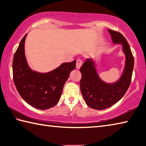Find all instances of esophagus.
Returning a JSON list of instances; mask_svg holds the SVG:
<instances>
[{
    "mask_svg": "<svg viewBox=\"0 0 146 146\" xmlns=\"http://www.w3.org/2000/svg\"><path fill=\"white\" fill-rule=\"evenodd\" d=\"M82 65V60L80 58H78L76 60V68L77 69H80V68Z\"/></svg>",
    "mask_w": 146,
    "mask_h": 146,
    "instance_id": "34e87169",
    "label": "esophagus"
}]
</instances>
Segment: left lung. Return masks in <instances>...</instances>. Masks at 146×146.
I'll list each match as a JSON object with an SVG mask.
<instances>
[{"label":"left lung","instance_id":"1","mask_svg":"<svg viewBox=\"0 0 146 146\" xmlns=\"http://www.w3.org/2000/svg\"><path fill=\"white\" fill-rule=\"evenodd\" d=\"M115 44H121L125 55V65L123 74L117 82L107 84L101 80L96 71L93 60H86L80 71L81 93L86 104L95 110H104L114 105L126 93L131 81L134 57L125 38L118 31L108 29Z\"/></svg>","mask_w":146,"mask_h":146}]
</instances>
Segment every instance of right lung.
I'll return each instance as SVG.
<instances>
[{
	"instance_id": "1",
	"label": "right lung",
	"mask_w": 146,
	"mask_h": 146,
	"mask_svg": "<svg viewBox=\"0 0 146 146\" xmlns=\"http://www.w3.org/2000/svg\"><path fill=\"white\" fill-rule=\"evenodd\" d=\"M27 34L22 39L13 60V76L15 87L21 97L38 110H47L58 103L64 84L76 67V60L65 62L46 73L31 70L27 63L24 43Z\"/></svg>"
}]
</instances>
